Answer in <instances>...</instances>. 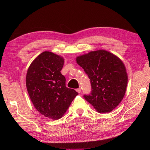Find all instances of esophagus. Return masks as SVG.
<instances>
[{"label": "esophagus", "mask_w": 150, "mask_h": 150, "mask_svg": "<svg viewBox=\"0 0 150 150\" xmlns=\"http://www.w3.org/2000/svg\"><path fill=\"white\" fill-rule=\"evenodd\" d=\"M76 91H77L78 93H81V88H78V89H77V90H76Z\"/></svg>", "instance_id": "34e87169"}]
</instances>
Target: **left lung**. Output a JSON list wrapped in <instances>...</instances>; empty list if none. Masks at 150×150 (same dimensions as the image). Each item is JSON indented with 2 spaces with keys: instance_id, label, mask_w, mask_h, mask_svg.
<instances>
[{
  "instance_id": "8db88e82",
  "label": "left lung",
  "mask_w": 150,
  "mask_h": 150,
  "mask_svg": "<svg viewBox=\"0 0 150 150\" xmlns=\"http://www.w3.org/2000/svg\"><path fill=\"white\" fill-rule=\"evenodd\" d=\"M90 79L91 92L84 95L98 113H109L122 101L128 84L124 64L108 51L90 52L76 58Z\"/></svg>"
}]
</instances>
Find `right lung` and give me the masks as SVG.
<instances>
[{
    "label": "right lung",
    "mask_w": 150,
    "mask_h": 150,
    "mask_svg": "<svg viewBox=\"0 0 150 150\" xmlns=\"http://www.w3.org/2000/svg\"><path fill=\"white\" fill-rule=\"evenodd\" d=\"M64 62L62 57L46 51L34 59L26 74L27 90L35 108L53 120L60 119L78 95L66 86L60 73Z\"/></svg>",
    "instance_id": "right-lung-1"
}]
</instances>
